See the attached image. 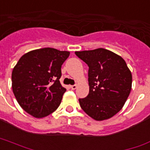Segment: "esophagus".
<instances>
[{
    "mask_svg": "<svg viewBox=\"0 0 150 150\" xmlns=\"http://www.w3.org/2000/svg\"><path fill=\"white\" fill-rule=\"evenodd\" d=\"M76 87H77V86H76V84H74V85H70V88H71V89H73V90H75V89L76 88Z\"/></svg>",
    "mask_w": 150,
    "mask_h": 150,
    "instance_id": "1",
    "label": "esophagus"
}]
</instances>
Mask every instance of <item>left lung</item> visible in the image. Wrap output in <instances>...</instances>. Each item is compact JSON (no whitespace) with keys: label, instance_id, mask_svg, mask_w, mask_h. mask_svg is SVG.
<instances>
[{"label":"left lung","instance_id":"1","mask_svg":"<svg viewBox=\"0 0 150 150\" xmlns=\"http://www.w3.org/2000/svg\"><path fill=\"white\" fill-rule=\"evenodd\" d=\"M75 54L89 67V94L79 99L81 107L96 120L110 119L122 109L132 90V75L126 62L104 48Z\"/></svg>","mask_w":150,"mask_h":150}]
</instances>
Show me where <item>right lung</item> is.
<instances>
[{
  "label": "right lung",
  "mask_w": 150,
  "mask_h": 150,
  "mask_svg": "<svg viewBox=\"0 0 150 150\" xmlns=\"http://www.w3.org/2000/svg\"><path fill=\"white\" fill-rule=\"evenodd\" d=\"M69 52L45 47L21 57L11 73L16 100L25 112L43 118L55 111L66 91L60 83L61 67Z\"/></svg>",
  "instance_id": "obj_1"
}]
</instances>
